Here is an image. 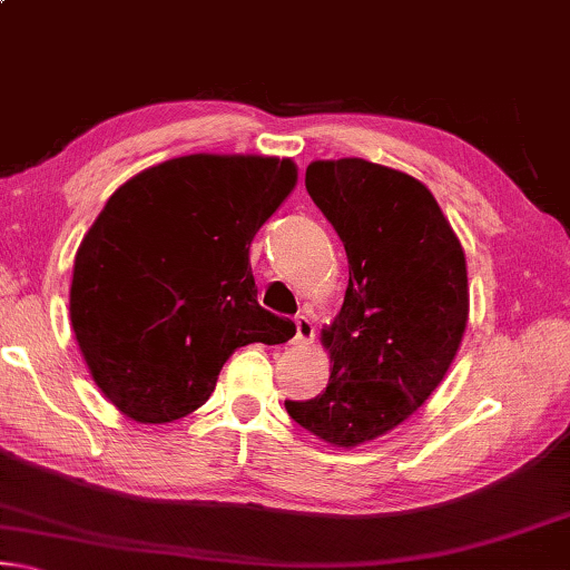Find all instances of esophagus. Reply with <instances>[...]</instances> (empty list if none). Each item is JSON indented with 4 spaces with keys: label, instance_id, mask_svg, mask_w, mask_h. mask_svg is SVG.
I'll use <instances>...</instances> for the list:
<instances>
[{
    "label": "esophagus",
    "instance_id": "esophagus-1",
    "mask_svg": "<svg viewBox=\"0 0 570 570\" xmlns=\"http://www.w3.org/2000/svg\"><path fill=\"white\" fill-rule=\"evenodd\" d=\"M294 324H296V334H294L292 344H296V346L312 344L314 342V324H312V320H308V316H296Z\"/></svg>",
    "mask_w": 570,
    "mask_h": 570
}]
</instances>
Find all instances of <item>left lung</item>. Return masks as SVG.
I'll return each instance as SVG.
<instances>
[{
  "label": "left lung",
  "mask_w": 570,
  "mask_h": 570,
  "mask_svg": "<svg viewBox=\"0 0 570 570\" xmlns=\"http://www.w3.org/2000/svg\"><path fill=\"white\" fill-rule=\"evenodd\" d=\"M306 190L342 238L350 284L322 330L330 384L286 412L350 450L400 428L445 380L470 314L465 250L428 186L402 170L314 160Z\"/></svg>",
  "instance_id": "left-lung-1"
}]
</instances>
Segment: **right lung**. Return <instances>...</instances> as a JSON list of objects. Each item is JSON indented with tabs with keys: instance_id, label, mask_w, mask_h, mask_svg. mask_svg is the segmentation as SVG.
Returning <instances> with one entry per match:
<instances>
[{
	"instance_id": "add662e5",
	"label": "right lung",
	"mask_w": 570,
	"mask_h": 570,
	"mask_svg": "<svg viewBox=\"0 0 570 570\" xmlns=\"http://www.w3.org/2000/svg\"><path fill=\"white\" fill-rule=\"evenodd\" d=\"M296 178L292 158L193 153L112 193L77 248L70 322L125 417H186L238 346L292 340L294 324L258 306L248 248Z\"/></svg>"
}]
</instances>
